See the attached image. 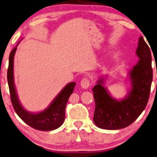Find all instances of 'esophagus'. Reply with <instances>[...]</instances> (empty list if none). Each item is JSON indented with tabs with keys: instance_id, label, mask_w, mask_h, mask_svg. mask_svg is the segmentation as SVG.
<instances>
[{
	"instance_id": "esophagus-1",
	"label": "esophagus",
	"mask_w": 157,
	"mask_h": 157,
	"mask_svg": "<svg viewBox=\"0 0 157 157\" xmlns=\"http://www.w3.org/2000/svg\"><path fill=\"white\" fill-rule=\"evenodd\" d=\"M81 86L84 89H87V88L89 87L90 85V80L88 77H85V78H82V80L81 81Z\"/></svg>"
}]
</instances>
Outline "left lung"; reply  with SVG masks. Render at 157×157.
Segmentation results:
<instances>
[{
  "instance_id": "left-lung-1",
  "label": "left lung",
  "mask_w": 157,
  "mask_h": 157,
  "mask_svg": "<svg viewBox=\"0 0 157 157\" xmlns=\"http://www.w3.org/2000/svg\"><path fill=\"white\" fill-rule=\"evenodd\" d=\"M136 55L138 62L128 72L131 88L121 100L113 98L103 86L104 77L97 81L92 89L95 101L94 122L98 128L117 130L130 125L147 104L152 80V57L150 48L143 37L139 38Z\"/></svg>"
}]
</instances>
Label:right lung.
I'll return each instance as SVG.
<instances>
[{
  "mask_svg": "<svg viewBox=\"0 0 157 157\" xmlns=\"http://www.w3.org/2000/svg\"><path fill=\"white\" fill-rule=\"evenodd\" d=\"M17 46L12 50L9 56V67L7 70V81L10 94L11 102L14 110L24 122L33 128L39 131H52L63 125L65 120V109L69 96L72 94L76 83L67 84L53 100L45 109L38 113L27 111L21 104L16 90L13 75V59Z\"/></svg>",
  "mask_w": 157,
  "mask_h": 157,
  "instance_id": "1",
  "label": "right lung"
}]
</instances>
